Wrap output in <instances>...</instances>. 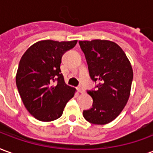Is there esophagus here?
Here are the masks:
<instances>
[{
	"instance_id": "esophagus-1",
	"label": "esophagus",
	"mask_w": 153,
	"mask_h": 153,
	"mask_svg": "<svg viewBox=\"0 0 153 153\" xmlns=\"http://www.w3.org/2000/svg\"><path fill=\"white\" fill-rule=\"evenodd\" d=\"M78 91H79V93H83L84 92H85V90H84V88H83L82 86L78 87Z\"/></svg>"
}]
</instances>
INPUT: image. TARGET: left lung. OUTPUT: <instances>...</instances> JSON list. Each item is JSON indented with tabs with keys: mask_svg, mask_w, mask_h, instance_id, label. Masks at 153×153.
<instances>
[{
	"mask_svg": "<svg viewBox=\"0 0 153 153\" xmlns=\"http://www.w3.org/2000/svg\"><path fill=\"white\" fill-rule=\"evenodd\" d=\"M96 90L88 93L93 100V107L83 111V117L94 125H106L118 116L130 95L133 69L125 51L108 40L79 41Z\"/></svg>",
	"mask_w": 153,
	"mask_h": 153,
	"instance_id": "obj_1",
	"label": "left lung"
}]
</instances>
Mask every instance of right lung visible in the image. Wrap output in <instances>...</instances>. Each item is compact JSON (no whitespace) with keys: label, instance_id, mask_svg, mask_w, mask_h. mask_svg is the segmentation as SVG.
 I'll list each match as a JSON object with an SVG mask.
<instances>
[{"label":"right lung","instance_id":"1","mask_svg":"<svg viewBox=\"0 0 153 153\" xmlns=\"http://www.w3.org/2000/svg\"><path fill=\"white\" fill-rule=\"evenodd\" d=\"M77 42L39 41L21 57L16 85L26 109L40 121L60 118L66 103L74 96L76 89L65 83L60 64L63 54Z\"/></svg>","mask_w":153,"mask_h":153}]
</instances>
